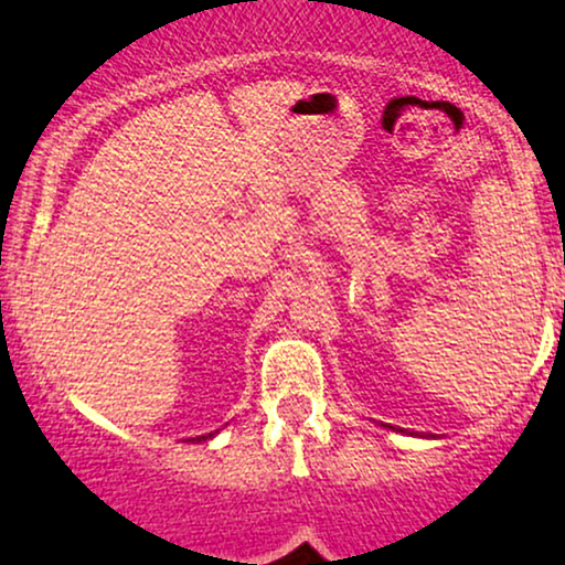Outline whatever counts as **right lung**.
Returning a JSON list of instances; mask_svg holds the SVG:
<instances>
[{
	"mask_svg": "<svg viewBox=\"0 0 565 565\" xmlns=\"http://www.w3.org/2000/svg\"><path fill=\"white\" fill-rule=\"evenodd\" d=\"M210 436H212V433H210ZM201 438H206V436H199V438H196V440H201Z\"/></svg>",
	"mask_w": 565,
	"mask_h": 565,
	"instance_id": "1",
	"label": "right lung"
}]
</instances>
